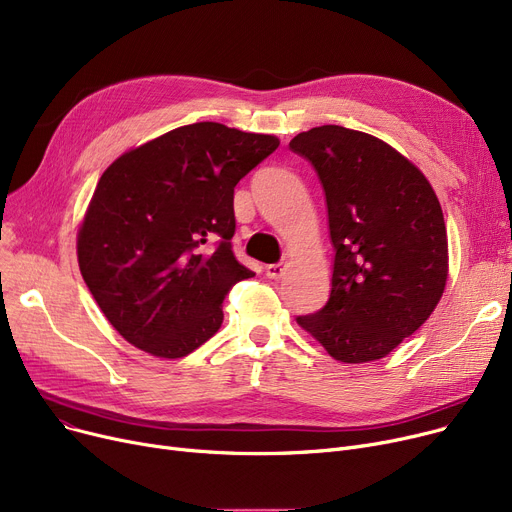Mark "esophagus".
Here are the masks:
<instances>
[{"instance_id":"1","label":"esophagus","mask_w":512,"mask_h":512,"mask_svg":"<svg viewBox=\"0 0 512 512\" xmlns=\"http://www.w3.org/2000/svg\"><path fill=\"white\" fill-rule=\"evenodd\" d=\"M284 263H272V265H265V276L272 278V280H278L284 276Z\"/></svg>"}]
</instances>
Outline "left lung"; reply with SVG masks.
<instances>
[{
	"mask_svg": "<svg viewBox=\"0 0 512 512\" xmlns=\"http://www.w3.org/2000/svg\"><path fill=\"white\" fill-rule=\"evenodd\" d=\"M313 166L334 245L328 303L297 321L330 357H386L436 309L448 240L432 184L388 143L344 126H317L288 145Z\"/></svg>",
	"mask_w": 512,
	"mask_h": 512,
	"instance_id": "1",
	"label": "left lung"
}]
</instances>
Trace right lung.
I'll return each mask as SVG.
<instances>
[{"instance_id": "1", "label": "right lung", "mask_w": 512, "mask_h": 512, "mask_svg": "<svg viewBox=\"0 0 512 512\" xmlns=\"http://www.w3.org/2000/svg\"><path fill=\"white\" fill-rule=\"evenodd\" d=\"M278 145L272 134L197 122L103 172L78 232V265L130 344L178 359L220 330L226 294L255 276L232 253L234 186Z\"/></svg>"}]
</instances>
